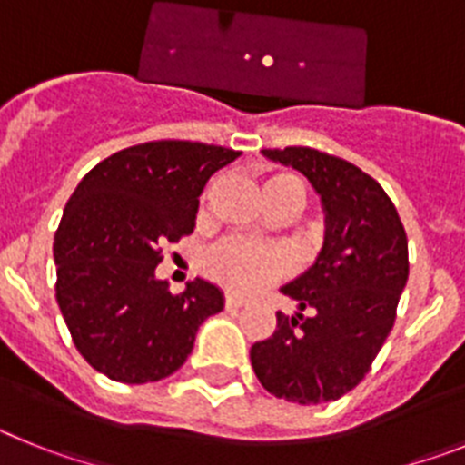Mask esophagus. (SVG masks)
Returning a JSON list of instances; mask_svg holds the SVG:
<instances>
[{
    "instance_id": "1",
    "label": "esophagus",
    "mask_w": 465,
    "mask_h": 465,
    "mask_svg": "<svg viewBox=\"0 0 465 465\" xmlns=\"http://www.w3.org/2000/svg\"><path fill=\"white\" fill-rule=\"evenodd\" d=\"M246 305L244 298H237V295H225V307L228 310H240V307Z\"/></svg>"
}]
</instances>
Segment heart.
Segmentation results:
<instances>
[{"label":"heart","instance_id":"b5f03b06","mask_svg":"<svg viewBox=\"0 0 465 465\" xmlns=\"http://www.w3.org/2000/svg\"><path fill=\"white\" fill-rule=\"evenodd\" d=\"M305 183L289 172H274L262 182V197L268 207L289 204L298 212L305 204ZM286 270V256L277 249L223 242L207 256V272L237 293H252L265 282H272Z\"/></svg>","mask_w":465,"mask_h":465}]
</instances>
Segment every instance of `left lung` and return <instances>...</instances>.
<instances>
[{"label":"left lung","instance_id":"obj_1","mask_svg":"<svg viewBox=\"0 0 465 465\" xmlns=\"http://www.w3.org/2000/svg\"><path fill=\"white\" fill-rule=\"evenodd\" d=\"M322 197L323 246L302 274L282 286L298 302L277 312V328L252 347L270 393L300 405L338 401L371 371L396 322L408 283V235L384 188L359 167L307 146L265 149Z\"/></svg>","mask_w":465,"mask_h":465}]
</instances>
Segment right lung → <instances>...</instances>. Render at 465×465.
<instances>
[{
  "label": "right lung",
  "mask_w": 465,
  "mask_h": 465,
  "mask_svg": "<svg viewBox=\"0 0 465 465\" xmlns=\"http://www.w3.org/2000/svg\"><path fill=\"white\" fill-rule=\"evenodd\" d=\"M240 155L200 142H149L81 179L53 242L55 298L97 372L125 384L170 377L186 363L200 323L223 310L216 283L197 277L172 295L155 268L163 246L195 228L209 176Z\"/></svg>",
  "instance_id": "right-lung-1"
}]
</instances>
